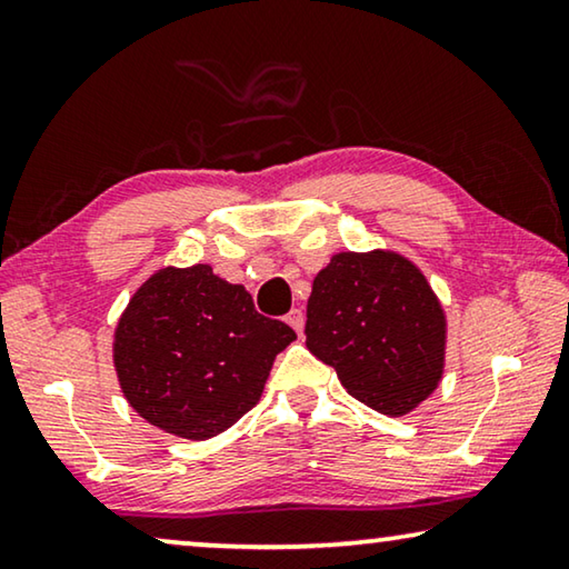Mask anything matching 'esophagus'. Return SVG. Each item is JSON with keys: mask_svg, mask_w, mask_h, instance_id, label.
Listing matches in <instances>:
<instances>
[{"mask_svg": "<svg viewBox=\"0 0 569 569\" xmlns=\"http://www.w3.org/2000/svg\"><path fill=\"white\" fill-rule=\"evenodd\" d=\"M286 321H288V327H291L296 333H301V331H303V321H306V317H303V311H301V309H293V311L288 313V317H286Z\"/></svg>", "mask_w": 569, "mask_h": 569, "instance_id": "1", "label": "esophagus"}]
</instances>
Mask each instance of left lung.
<instances>
[{
	"instance_id": "1",
	"label": "left lung",
	"mask_w": 569,
	"mask_h": 569,
	"mask_svg": "<svg viewBox=\"0 0 569 569\" xmlns=\"http://www.w3.org/2000/svg\"><path fill=\"white\" fill-rule=\"evenodd\" d=\"M306 347L351 398L405 415L440 382L446 313L426 276L390 250L339 252L306 306Z\"/></svg>"
}]
</instances>
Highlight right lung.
I'll return each mask as SVG.
<instances>
[{"mask_svg": "<svg viewBox=\"0 0 569 569\" xmlns=\"http://www.w3.org/2000/svg\"><path fill=\"white\" fill-rule=\"evenodd\" d=\"M293 339L288 323L258 313L246 288L210 266L161 268L121 313L113 365L143 420L207 440L256 408L276 355Z\"/></svg>", "mask_w": 569, "mask_h": 569, "instance_id": "obj_1", "label": "right lung"}]
</instances>
